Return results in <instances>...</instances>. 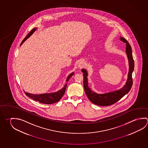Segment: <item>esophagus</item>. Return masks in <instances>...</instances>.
I'll return each mask as SVG.
<instances>
[{"label": "esophagus", "instance_id": "1", "mask_svg": "<svg viewBox=\"0 0 148 148\" xmlns=\"http://www.w3.org/2000/svg\"><path fill=\"white\" fill-rule=\"evenodd\" d=\"M84 65H85V62L83 61H80L78 63V67L79 68H83L84 66Z\"/></svg>", "mask_w": 148, "mask_h": 148}]
</instances>
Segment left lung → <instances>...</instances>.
Listing matches in <instances>:
<instances>
[{
  "label": "left lung",
  "mask_w": 148,
  "mask_h": 148,
  "mask_svg": "<svg viewBox=\"0 0 148 148\" xmlns=\"http://www.w3.org/2000/svg\"><path fill=\"white\" fill-rule=\"evenodd\" d=\"M120 40L126 43V53L127 55L129 71L126 84L122 88L116 90L104 93H97L92 90L88 86V72L86 69H82L84 76V87L86 94L90 101L93 103L100 106H108L119 101L122 97L128 93L132 85V73L134 70V61L132 57V50L130 45L124 38L120 37Z\"/></svg>",
  "instance_id": "8db88e82"
}]
</instances>
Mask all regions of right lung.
<instances>
[{"label": "right lung", "instance_id": "right-lung-1", "mask_svg": "<svg viewBox=\"0 0 148 148\" xmlns=\"http://www.w3.org/2000/svg\"><path fill=\"white\" fill-rule=\"evenodd\" d=\"M37 29V28H34L27 35V36L25 37V38L22 40L20 45V46L23 44L24 42H25L26 39H28L29 37L33 35L34 32L36 31ZM74 73V72H73L72 73L70 74V75H68V77L66 80V82H68L69 80L70 79V78L73 76ZM66 86H67V83L65 84V85L64 86V87L62 89L55 92L43 93V94H40V95H35V94L25 92V95L30 98L32 99L35 101H38L40 103L47 104L54 103L59 101L60 99L62 98V96L65 93Z\"/></svg>", "mask_w": 148, "mask_h": 148}]
</instances>
